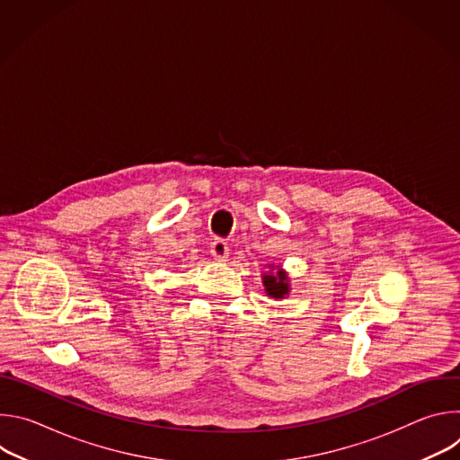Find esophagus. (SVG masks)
Wrapping results in <instances>:
<instances>
[{"label": "esophagus", "instance_id": "obj_1", "mask_svg": "<svg viewBox=\"0 0 460 460\" xmlns=\"http://www.w3.org/2000/svg\"><path fill=\"white\" fill-rule=\"evenodd\" d=\"M211 254L217 261H224L229 258V245L224 240H215L211 243Z\"/></svg>", "mask_w": 460, "mask_h": 460}]
</instances>
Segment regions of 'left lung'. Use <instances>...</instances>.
Wrapping results in <instances>:
<instances>
[{"mask_svg":"<svg viewBox=\"0 0 460 460\" xmlns=\"http://www.w3.org/2000/svg\"><path fill=\"white\" fill-rule=\"evenodd\" d=\"M268 268L270 271L261 275V284H264L266 295L273 300L286 298L291 291L288 271L282 270V266H275V264H268Z\"/></svg>","mask_w":460,"mask_h":460,"instance_id":"8db88e82","label":"left lung"}]
</instances>
